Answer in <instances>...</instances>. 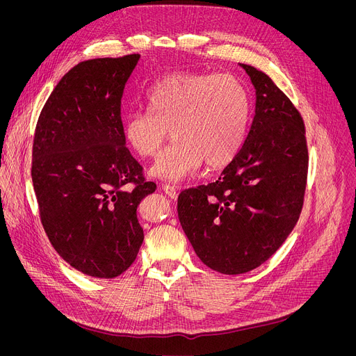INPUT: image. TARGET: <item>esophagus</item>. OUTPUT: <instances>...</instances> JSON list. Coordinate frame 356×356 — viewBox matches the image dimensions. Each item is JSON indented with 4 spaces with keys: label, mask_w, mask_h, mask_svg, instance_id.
Instances as JSON below:
<instances>
[{
    "label": "esophagus",
    "mask_w": 356,
    "mask_h": 356,
    "mask_svg": "<svg viewBox=\"0 0 356 356\" xmlns=\"http://www.w3.org/2000/svg\"><path fill=\"white\" fill-rule=\"evenodd\" d=\"M161 189H163V192H164L168 197H172V199H176V197H177V189H176V186H173V184H163Z\"/></svg>",
    "instance_id": "obj_1"
}]
</instances>
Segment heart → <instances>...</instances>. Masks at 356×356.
<instances>
[{
    "label": "heart",
    "mask_w": 356,
    "mask_h": 356,
    "mask_svg": "<svg viewBox=\"0 0 356 356\" xmlns=\"http://www.w3.org/2000/svg\"><path fill=\"white\" fill-rule=\"evenodd\" d=\"M145 112L124 118V137L144 159L156 157L172 131L176 140L149 167L160 180L193 176L204 161L216 168L228 164L245 138L250 104L247 92L228 73H173L149 88Z\"/></svg>",
    "instance_id": "b5f03b06"
}]
</instances>
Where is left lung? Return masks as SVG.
Segmentation results:
<instances>
[{
    "label": "left lung",
    "instance_id": "left-lung-1",
    "mask_svg": "<svg viewBox=\"0 0 356 356\" xmlns=\"http://www.w3.org/2000/svg\"><path fill=\"white\" fill-rule=\"evenodd\" d=\"M255 111L244 144L209 184L183 191L177 212L196 255L228 274L259 267L283 245L303 207L307 179L305 124L266 73L250 66Z\"/></svg>",
    "mask_w": 356,
    "mask_h": 356
}]
</instances>
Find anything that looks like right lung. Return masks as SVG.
<instances>
[{
  "mask_svg": "<svg viewBox=\"0 0 356 356\" xmlns=\"http://www.w3.org/2000/svg\"><path fill=\"white\" fill-rule=\"evenodd\" d=\"M140 54L81 62L56 85L37 121L31 179L43 228L78 271L114 278L144 241L140 202L156 191L125 147L121 102Z\"/></svg>",
  "mask_w": 356,
  "mask_h": 356,
  "instance_id": "add662e5",
  "label": "right lung"
}]
</instances>
